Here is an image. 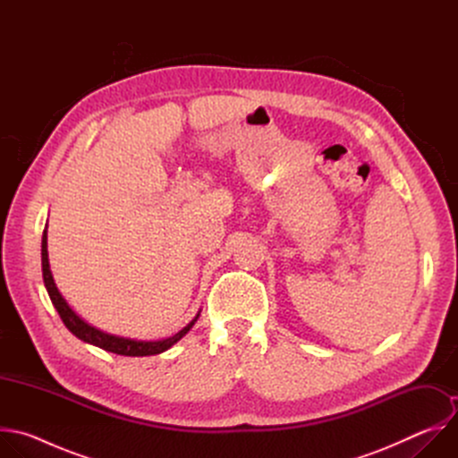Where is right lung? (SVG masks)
Masks as SVG:
<instances>
[{"label":"right lung","instance_id":"add662e5","mask_svg":"<svg viewBox=\"0 0 458 458\" xmlns=\"http://www.w3.org/2000/svg\"><path fill=\"white\" fill-rule=\"evenodd\" d=\"M41 270H43V283H45V288L48 292V297H50L54 308L57 310L63 324L69 328V332L72 335H76L78 339H81L83 343H87V344L98 346V348H101L105 352H112V353H117V355H124V357H147V355L163 353V352L170 350L177 341H181L191 330V326L198 322V318L201 315V310H199L198 315H195L181 332H177L172 337L161 339V341L128 339V337L112 335V334H106V332L96 328V326H92L87 320H83L69 306V302L64 301V297L59 293L57 286L54 283V277H52V272H50V263H48V250H47V226H45L43 237H41Z\"/></svg>","mask_w":458,"mask_h":458}]
</instances>
